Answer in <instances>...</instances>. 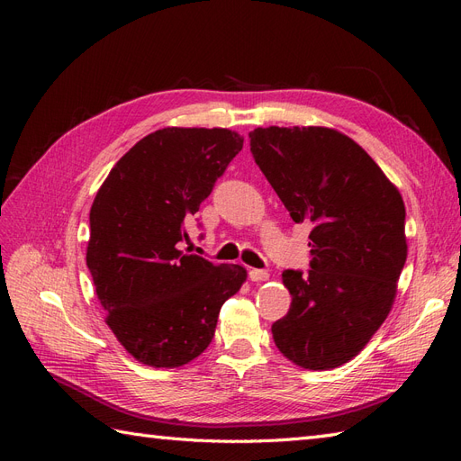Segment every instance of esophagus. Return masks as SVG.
<instances>
[{
  "mask_svg": "<svg viewBox=\"0 0 461 461\" xmlns=\"http://www.w3.org/2000/svg\"><path fill=\"white\" fill-rule=\"evenodd\" d=\"M248 276L252 278L254 283H261V281H267L269 273L265 271V269H249V271H248Z\"/></svg>",
  "mask_w": 461,
  "mask_h": 461,
  "instance_id": "1",
  "label": "esophagus"
}]
</instances>
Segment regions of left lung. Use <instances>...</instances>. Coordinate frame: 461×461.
Returning a JSON list of instances; mask_svg holds the SVG:
<instances>
[{"mask_svg": "<svg viewBox=\"0 0 461 461\" xmlns=\"http://www.w3.org/2000/svg\"><path fill=\"white\" fill-rule=\"evenodd\" d=\"M249 151L294 222H310V269H286L278 350L305 369L350 361L383 325L408 258L406 207L367 151L332 129H256Z\"/></svg>", "mask_w": 461, "mask_h": 461, "instance_id": "1", "label": "left lung"}]
</instances>
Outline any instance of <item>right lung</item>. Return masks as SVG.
I'll use <instances>...</instances> for the list:
<instances>
[{
  "label": "right lung",
  "mask_w": 461,
  "mask_h": 461,
  "mask_svg": "<svg viewBox=\"0 0 461 461\" xmlns=\"http://www.w3.org/2000/svg\"><path fill=\"white\" fill-rule=\"evenodd\" d=\"M227 129H161L111 169L90 209L86 265L107 325L149 367H178L212 342L221 305L246 269L178 244L217 178L242 149Z\"/></svg>",
  "instance_id": "obj_1"
}]
</instances>
